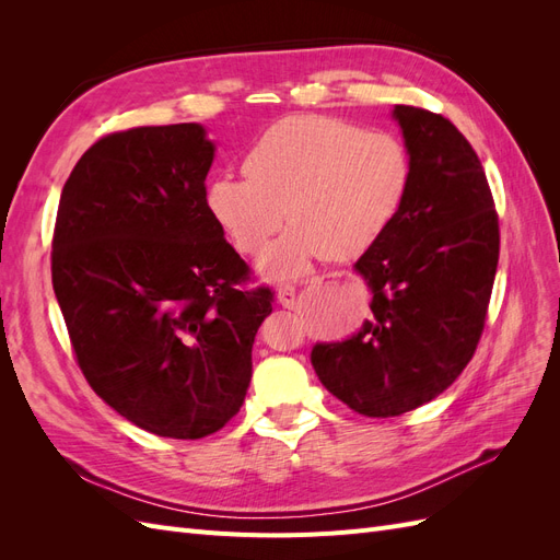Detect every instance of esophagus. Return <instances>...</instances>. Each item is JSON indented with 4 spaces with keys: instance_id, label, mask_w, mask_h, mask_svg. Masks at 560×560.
I'll use <instances>...</instances> for the list:
<instances>
[{
    "instance_id": "34e87169",
    "label": "esophagus",
    "mask_w": 560,
    "mask_h": 560,
    "mask_svg": "<svg viewBox=\"0 0 560 560\" xmlns=\"http://www.w3.org/2000/svg\"><path fill=\"white\" fill-rule=\"evenodd\" d=\"M278 301L284 308H294L296 306V290L292 284H280L278 287Z\"/></svg>"
}]
</instances>
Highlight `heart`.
<instances>
[{"instance_id":"heart-1","label":"heart","mask_w":560,"mask_h":560,"mask_svg":"<svg viewBox=\"0 0 560 560\" xmlns=\"http://www.w3.org/2000/svg\"><path fill=\"white\" fill-rule=\"evenodd\" d=\"M243 173L208 184V214L243 257H259L290 217L296 226L270 249L264 273L294 278L315 257L354 259L383 238L409 194L411 154L395 132L294 114L259 135Z\"/></svg>"}]
</instances>
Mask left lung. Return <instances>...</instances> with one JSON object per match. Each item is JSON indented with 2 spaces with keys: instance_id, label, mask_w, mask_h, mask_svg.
I'll return each mask as SVG.
<instances>
[{
  "instance_id": "1",
  "label": "left lung",
  "mask_w": 560,
  "mask_h": 560,
  "mask_svg": "<svg viewBox=\"0 0 560 560\" xmlns=\"http://www.w3.org/2000/svg\"><path fill=\"white\" fill-rule=\"evenodd\" d=\"M411 154L401 212L354 270L374 292L362 329L317 343V378L352 411L389 418L432 401L463 374L483 334L500 224L483 165L446 116L397 105Z\"/></svg>"
}]
</instances>
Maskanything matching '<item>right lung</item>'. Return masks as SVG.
I'll return each mask as SVG.
<instances>
[{
    "instance_id": "add662e5",
    "label": "right lung",
    "mask_w": 560,
    "mask_h": 560,
    "mask_svg": "<svg viewBox=\"0 0 560 560\" xmlns=\"http://www.w3.org/2000/svg\"><path fill=\"white\" fill-rule=\"evenodd\" d=\"M198 124L97 140L62 186L50 276L81 374L135 425L202 439L241 411L268 287L206 208Z\"/></svg>"
}]
</instances>
